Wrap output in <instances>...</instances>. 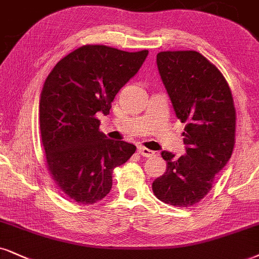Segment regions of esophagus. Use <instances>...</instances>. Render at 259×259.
<instances>
[{"label":"esophagus","mask_w":259,"mask_h":259,"mask_svg":"<svg viewBox=\"0 0 259 259\" xmlns=\"http://www.w3.org/2000/svg\"><path fill=\"white\" fill-rule=\"evenodd\" d=\"M137 152H139V154H141L142 156H145V158H150V156L154 155L153 150L146 148V147H143V146L137 147Z\"/></svg>","instance_id":"obj_1"}]
</instances>
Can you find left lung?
Returning <instances> with one entry per match:
<instances>
[{
  "instance_id": "8db88e82",
  "label": "left lung",
  "mask_w": 259,
  "mask_h": 259,
  "mask_svg": "<svg viewBox=\"0 0 259 259\" xmlns=\"http://www.w3.org/2000/svg\"><path fill=\"white\" fill-rule=\"evenodd\" d=\"M177 118L185 123L186 154L163 150L166 172L153 182L160 201L190 207L207 196L215 175L231 159L235 139L232 92L221 71L197 51H162L156 56Z\"/></svg>"
}]
</instances>
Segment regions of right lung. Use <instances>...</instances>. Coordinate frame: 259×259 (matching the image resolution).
<instances>
[{"label": "right lung", "instance_id": "obj_1", "mask_svg": "<svg viewBox=\"0 0 259 259\" xmlns=\"http://www.w3.org/2000/svg\"><path fill=\"white\" fill-rule=\"evenodd\" d=\"M148 50L83 45L48 75L39 101L41 142L50 175L68 197L93 204L112 188V172L136 147L107 139L97 113L109 114L116 94L145 62Z\"/></svg>", "mask_w": 259, "mask_h": 259}]
</instances>
